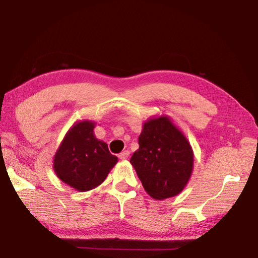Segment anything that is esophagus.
<instances>
[{"label":"esophagus","instance_id":"34e87169","mask_svg":"<svg viewBox=\"0 0 258 258\" xmlns=\"http://www.w3.org/2000/svg\"><path fill=\"white\" fill-rule=\"evenodd\" d=\"M129 154H130V153H129L128 150H124V151H122V153L118 155V157L121 158V160H126V158L129 157Z\"/></svg>","mask_w":258,"mask_h":258}]
</instances>
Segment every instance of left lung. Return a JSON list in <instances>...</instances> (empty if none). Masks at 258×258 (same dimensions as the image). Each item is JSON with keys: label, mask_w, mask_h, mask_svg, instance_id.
Returning a JSON list of instances; mask_svg holds the SVG:
<instances>
[{"label": "left lung", "mask_w": 258, "mask_h": 258, "mask_svg": "<svg viewBox=\"0 0 258 258\" xmlns=\"http://www.w3.org/2000/svg\"><path fill=\"white\" fill-rule=\"evenodd\" d=\"M130 163L146 191L155 200L178 195L191 176L194 154L189 141L168 116L149 118Z\"/></svg>", "instance_id": "1"}]
</instances>
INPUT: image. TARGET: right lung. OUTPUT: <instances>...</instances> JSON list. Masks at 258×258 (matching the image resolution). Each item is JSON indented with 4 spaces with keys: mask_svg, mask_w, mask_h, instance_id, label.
<instances>
[{
    "mask_svg": "<svg viewBox=\"0 0 258 258\" xmlns=\"http://www.w3.org/2000/svg\"><path fill=\"white\" fill-rule=\"evenodd\" d=\"M95 122H76L63 139L54 157V170L66 184L79 191L96 188L117 163L108 144L94 135Z\"/></svg>",
    "mask_w": 258,
    "mask_h": 258,
    "instance_id": "1",
    "label": "right lung"
}]
</instances>
